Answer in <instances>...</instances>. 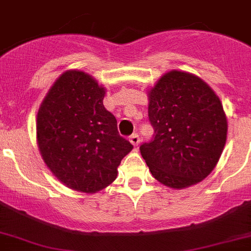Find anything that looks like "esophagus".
<instances>
[{
    "label": "esophagus",
    "instance_id": "obj_1",
    "mask_svg": "<svg viewBox=\"0 0 251 251\" xmlns=\"http://www.w3.org/2000/svg\"><path fill=\"white\" fill-rule=\"evenodd\" d=\"M129 141H130V143L133 144V146L137 147L138 144L141 143V138H139V135H138V134H133V135H130Z\"/></svg>",
    "mask_w": 251,
    "mask_h": 251
}]
</instances>
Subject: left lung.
Listing matches in <instances>:
<instances>
[{
	"mask_svg": "<svg viewBox=\"0 0 251 251\" xmlns=\"http://www.w3.org/2000/svg\"><path fill=\"white\" fill-rule=\"evenodd\" d=\"M154 137L141 146L151 176L172 189L199 183L218 164L226 142L222 100L201 78L169 71L148 91Z\"/></svg>",
	"mask_w": 251,
	"mask_h": 251,
	"instance_id": "8db88e82",
	"label": "left lung"
}]
</instances>
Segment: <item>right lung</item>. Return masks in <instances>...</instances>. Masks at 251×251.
I'll return each mask as SVG.
<instances>
[{"label":"right lung","instance_id":"1","mask_svg":"<svg viewBox=\"0 0 251 251\" xmlns=\"http://www.w3.org/2000/svg\"><path fill=\"white\" fill-rule=\"evenodd\" d=\"M105 88L83 71L62 73L37 113V144L47 168L63 185L86 194L116 180L133 146L118 134L103 105Z\"/></svg>","mask_w":251,"mask_h":251}]
</instances>
